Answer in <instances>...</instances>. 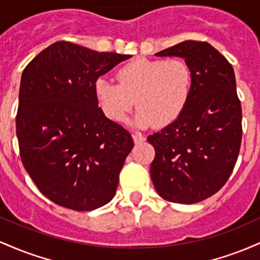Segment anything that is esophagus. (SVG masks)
<instances>
[{
    "mask_svg": "<svg viewBox=\"0 0 260 260\" xmlns=\"http://www.w3.org/2000/svg\"><path fill=\"white\" fill-rule=\"evenodd\" d=\"M132 138H133L134 143H136V144H140V143L145 142V137L142 136V134H138V133L132 134Z\"/></svg>",
    "mask_w": 260,
    "mask_h": 260,
    "instance_id": "esophagus-1",
    "label": "esophagus"
}]
</instances>
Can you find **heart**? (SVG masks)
<instances>
[{
  "mask_svg": "<svg viewBox=\"0 0 260 260\" xmlns=\"http://www.w3.org/2000/svg\"><path fill=\"white\" fill-rule=\"evenodd\" d=\"M117 79L118 83L105 76L95 79L98 105L109 120L121 122L136 101L138 110L132 123L139 128L174 123L192 98V71L178 58L132 59L118 70Z\"/></svg>",
  "mask_w": 260,
  "mask_h": 260,
  "instance_id": "obj_1",
  "label": "heart"
}]
</instances>
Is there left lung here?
Returning a JSON list of instances; mask_svg holds the SVG:
<instances>
[{"label": "left lung", "mask_w": 260, "mask_h": 260, "mask_svg": "<svg viewBox=\"0 0 260 260\" xmlns=\"http://www.w3.org/2000/svg\"><path fill=\"white\" fill-rule=\"evenodd\" d=\"M181 57L193 74L189 104L174 123L148 137L150 176L161 198L194 204L229 180L240 153L242 110L232 66L210 44L186 40L155 53Z\"/></svg>", "instance_id": "obj_1"}]
</instances>
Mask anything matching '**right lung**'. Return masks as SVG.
Listing matches in <instances>:
<instances>
[{
	"mask_svg": "<svg viewBox=\"0 0 260 260\" xmlns=\"http://www.w3.org/2000/svg\"><path fill=\"white\" fill-rule=\"evenodd\" d=\"M131 57L57 41L23 71L17 113L20 157L39 190L61 207L89 211L115 197L134 143L100 110L94 82Z\"/></svg>",
	"mask_w": 260,
	"mask_h": 260,
	"instance_id": "add662e5",
	"label": "right lung"
}]
</instances>
